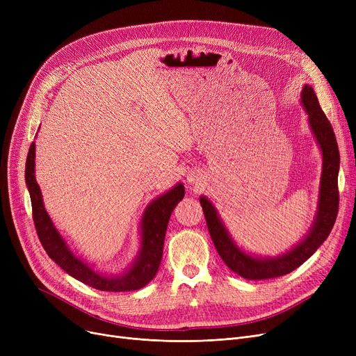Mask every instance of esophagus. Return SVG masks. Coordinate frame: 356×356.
Returning a JSON list of instances; mask_svg holds the SVG:
<instances>
[{
    "label": "esophagus",
    "instance_id": "obj_1",
    "mask_svg": "<svg viewBox=\"0 0 356 356\" xmlns=\"http://www.w3.org/2000/svg\"><path fill=\"white\" fill-rule=\"evenodd\" d=\"M188 180H189V183H193V184H196L199 179H197L196 176H189V177H188Z\"/></svg>",
    "mask_w": 356,
    "mask_h": 356
}]
</instances>
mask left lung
I'll return each instance as SVG.
<instances>
[{
  "instance_id": "obj_1",
  "label": "left lung",
  "mask_w": 356,
  "mask_h": 356,
  "mask_svg": "<svg viewBox=\"0 0 356 356\" xmlns=\"http://www.w3.org/2000/svg\"><path fill=\"white\" fill-rule=\"evenodd\" d=\"M302 102L309 114V122L319 143L323 153V172L321 184L319 211L314 219V225L310 234L303 242H300L290 252L278 258H254L242 252L231 241L225 227L219 220L215 208L207 197H200V204L208 223V229L213 245L222 258L223 263L234 273L247 280H270L282 277L297 267H300L314 251L322 245V242L329 236L336 216L339 211V189H338V173H339V148L336 143L333 128L322 111L314 90L310 86H305L302 92Z\"/></svg>"
}]
</instances>
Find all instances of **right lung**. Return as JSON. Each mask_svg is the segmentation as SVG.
<instances>
[{"label": "right lung", "instance_id": "add662e5", "mask_svg": "<svg viewBox=\"0 0 356 356\" xmlns=\"http://www.w3.org/2000/svg\"><path fill=\"white\" fill-rule=\"evenodd\" d=\"M34 143H31L26 161V183L31 199L34 228L44 251L54 263L79 282L102 291H133L152 282L159 271L163 258V245L168 219H170L176 204L184 196V186L177 184L170 192L157 197L145 209L141 225L143 248L137 263L129 268L127 274L108 277L95 273L88 267V264L74 257L67 250L59 232L53 227L43 207L40 188L34 177Z\"/></svg>", "mask_w": 356, "mask_h": 356}]
</instances>
